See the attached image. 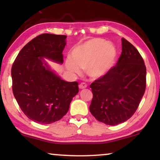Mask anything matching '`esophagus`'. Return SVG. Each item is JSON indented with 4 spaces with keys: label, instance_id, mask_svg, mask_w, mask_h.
I'll list each match as a JSON object with an SVG mask.
<instances>
[{
    "label": "esophagus",
    "instance_id": "esophagus-1",
    "mask_svg": "<svg viewBox=\"0 0 160 160\" xmlns=\"http://www.w3.org/2000/svg\"><path fill=\"white\" fill-rule=\"evenodd\" d=\"M79 89H84V88H87V84H85V83H81V84H79Z\"/></svg>",
    "mask_w": 160,
    "mask_h": 160
}]
</instances>
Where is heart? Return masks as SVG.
Segmentation results:
<instances>
[{
  "label": "heart",
  "mask_w": 160,
  "mask_h": 160,
  "mask_svg": "<svg viewBox=\"0 0 160 160\" xmlns=\"http://www.w3.org/2000/svg\"><path fill=\"white\" fill-rule=\"evenodd\" d=\"M117 54V49L111 43L102 38H92L74 48L71 52L73 60L67 59L65 66L76 74H80L81 68H85L89 77L98 78L112 68Z\"/></svg>",
  "instance_id": "b5f03b06"
}]
</instances>
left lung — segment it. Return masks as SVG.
<instances>
[{"mask_svg": "<svg viewBox=\"0 0 160 160\" xmlns=\"http://www.w3.org/2000/svg\"><path fill=\"white\" fill-rule=\"evenodd\" d=\"M122 54L117 65L92 82L89 111L99 122L117 125L136 111L146 89V68L134 46L122 38Z\"/></svg>", "mask_w": 160, "mask_h": 160, "instance_id": "obj_1", "label": "left lung"}]
</instances>
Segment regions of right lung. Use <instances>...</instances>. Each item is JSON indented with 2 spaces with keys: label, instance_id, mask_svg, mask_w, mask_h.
<instances>
[{
  "label": "right lung",
  "instance_id": "obj_1",
  "mask_svg": "<svg viewBox=\"0 0 160 160\" xmlns=\"http://www.w3.org/2000/svg\"><path fill=\"white\" fill-rule=\"evenodd\" d=\"M66 38L41 34L21 49L12 65L15 99L27 117L37 123L51 124L62 119L78 92V82L62 80L43 59L62 64Z\"/></svg>",
  "mask_w": 160,
  "mask_h": 160
}]
</instances>
